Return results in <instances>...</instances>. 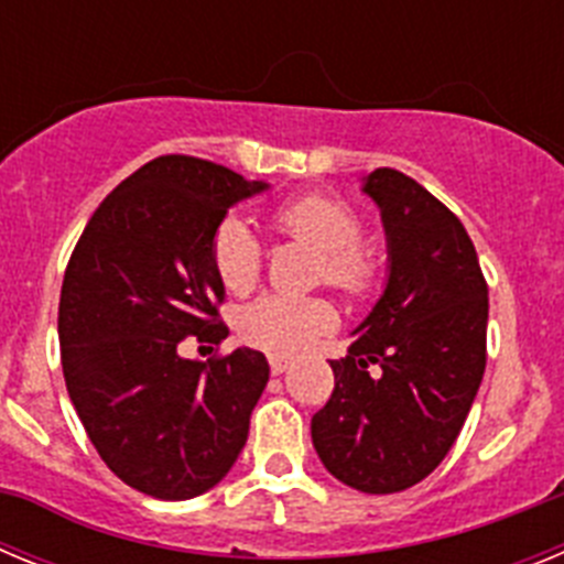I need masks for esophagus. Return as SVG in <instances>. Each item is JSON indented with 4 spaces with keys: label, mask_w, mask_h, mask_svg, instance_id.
I'll use <instances>...</instances> for the list:
<instances>
[{
    "label": "esophagus",
    "mask_w": 564,
    "mask_h": 564,
    "mask_svg": "<svg viewBox=\"0 0 564 564\" xmlns=\"http://www.w3.org/2000/svg\"><path fill=\"white\" fill-rule=\"evenodd\" d=\"M288 358H282V356H271V372L273 376H282V372L288 370Z\"/></svg>",
    "instance_id": "34e87169"
}]
</instances>
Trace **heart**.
<instances>
[{"label":"heart","mask_w":564,"mask_h":564,"mask_svg":"<svg viewBox=\"0 0 564 564\" xmlns=\"http://www.w3.org/2000/svg\"><path fill=\"white\" fill-rule=\"evenodd\" d=\"M271 226L282 237L322 251L318 279L347 296L372 288L376 259L361 246L364 223L352 206L333 194L307 192L279 203ZM212 265L228 293H248L262 273V248L239 217H226L212 234ZM336 327V307L327 299L259 296L237 318L239 336L273 356H296Z\"/></svg>","instance_id":"heart-1"}]
</instances>
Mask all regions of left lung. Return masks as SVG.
Listing matches in <instances>:
<instances>
[{"label": "left lung", "mask_w": 564, "mask_h": 564, "mask_svg": "<svg viewBox=\"0 0 564 564\" xmlns=\"http://www.w3.org/2000/svg\"><path fill=\"white\" fill-rule=\"evenodd\" d=\"M364 192L390 242V279L313 415L318 457L364 495H395L449 455L486 372L488 285L463 223L421 183L376 169Z\"/></svg>", "instance_id": "8db88e82"}]
</instances>
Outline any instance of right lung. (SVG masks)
Segmentation results:
<instances>
[{
  "instance_id": "right-lung-1",
  "label": "right lung",
  "mask_w": 564,
  "mask_h": 564,
  "mask_svg": "<svg viewBox=\"0 0 564 564\" xmlns=\"http://www.w3.org/2000/svg\"><path fill=\"white\" fill-rule=\"evenodd\" d=\"M262 188L203 158H154L104 197L64 271L69 401L109 471L158 500H188L228 475L265 390L262 352L181 356L186 338L228 336L212 234Z\"/></svg>"
}]
</instances>
